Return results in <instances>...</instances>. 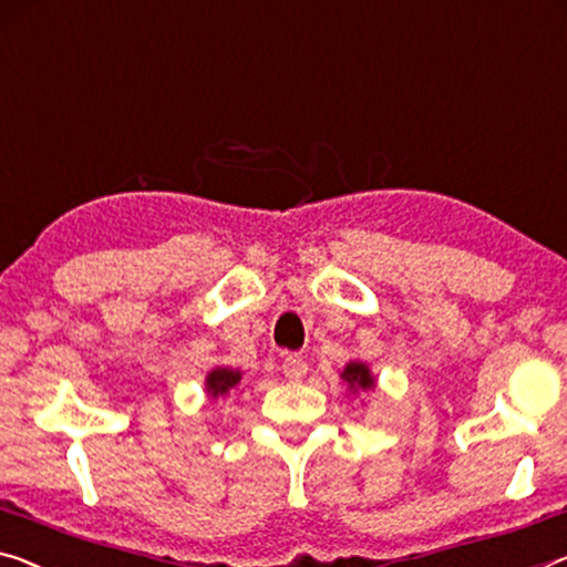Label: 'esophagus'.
Instances as JSON below:
<instances>
[{
    "mask_svg": "<svg viewBox=\"0 0 567 567\" xmlns=\"http://www.w3.org/2000/svg\"><path fill=\"white\" fill-rule=\"evenodd\" d=\"M282 374L287 379H302L308 374L306 359L298 357V353H287V357L282 359Z\"/></svg>",
    "mask_w": 567,
    "mask_h": 567,
    "instance_id": "34e87169",
    "label": "esophagus"
}]
</instances>
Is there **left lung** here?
Returning a JSON list of instances; mask_svg holds the SVG:
<instances>
[{
    "label": "left lung",
    "mask_w": 567,
    "mask_h": 567,
    "mask_svg": "<svg viewBox=\"0 0 567 567\" xmlns=\"http://www.w3.org/2000/svg\"><path fill=\"white\" fill-rule=\"evenodd\" d=\"M341 382L346 384V392H349V394L369 392V390H374V386H377V379H374V374H371L369 364H367V361H359V359L349 361V364L341 369Z\"/></svg>",
    "instance_id": "1"
}]
</instances>
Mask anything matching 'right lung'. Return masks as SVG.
Returning a JSON list of instances; mask_svg holds the SVG:
<instances>
[{"label":"right lung","instance_id":"obj_1","mask_svg":"<svg viewBox=\"0 0 567 567\" xmlns=\"http://www.w3.org/2000/svg\"><path fill=\"white\" fill-rule=\"evenodd\" d=\"M241 384V369L231 367H214L206 374V394L210 400H226L231 392L239 390Z\"/></svg>","mask_w":567,"mask_h":567}]
</instances>
